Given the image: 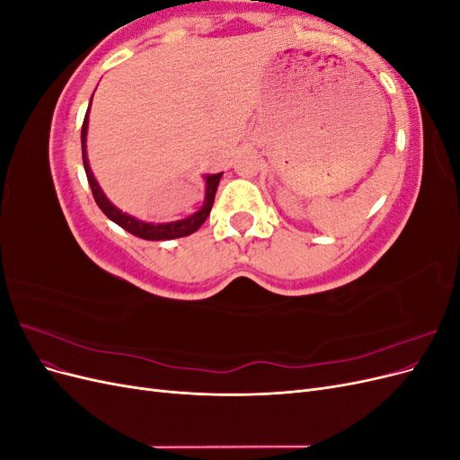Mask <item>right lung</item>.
<instances>
[{
  "instance_id": "obj_1",
  "label": "right lung",
  "mask_w": 460,
  "mask_h": 460,
  "mask_svg": "<svg viewBox=\"0 0 460 460\" xmlns=\"http://www.w3.org/2000/svg\"><path fill=\"white\" fill-rule=\"evenodd\" d=\"M90 111V109H88ZM86 132H88V113L84 117V122H82V134H80V140H82V161H84V171L88 176V184L92 188L93 193V199L97 203V207L102 208V211L107 215V218H111L120 228H124L127 232L137 235V238L142 240H151V242H159V240H176V238H184V235H190L193 232H198L199 226L207 220L208 213H211L213 203H215V193L220 182V174H211L207 176V191H205V203L199 208L196 215H191L184 220H176V222H169V225H151V222H142L137 220L127 213L119 211V208L111 203L105 193L102 191L100 184L95 182V178L90 171V164H88V155H86Z\"/></svg>"
}]
</instances>
